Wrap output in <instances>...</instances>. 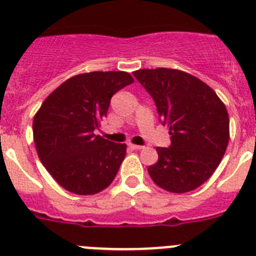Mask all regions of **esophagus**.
<instances>
[{
    "label": "esophagus",
    "instance_id": "obj_1",
    "mask_svg": "<svg viewBox=\"0 0 256 256\" xmlns=\"http://www.w3.org/2000/svg\"><path fill=\"white\" fill-rule=\"evenodd\" d=\"M132 150H141V148H144V146H140V144H128Z\"/></svg>",
    "mask_w": 256,
    "mask_h": 256
}]
</instances>
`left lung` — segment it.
<instances>
[{
	"label": "left lung",
	"mask_w": 256,
	"mask_h": 256,
	"mask_svg": "<svg viewBox=\"0 0 256 256\" xmlns=\"http://www.w3.org/2000/svg\"><path fill=\"white\" fill-rule=\"evenodd\" d=\"M155 102L168 126L169 148H158L159 160L148 174L162 188L183 194L206 182L218 168L230 140L224 104L200 79L176 69H140L133 73Z\"/></svg>",
	"instance_id": "1"
}]
</instances>
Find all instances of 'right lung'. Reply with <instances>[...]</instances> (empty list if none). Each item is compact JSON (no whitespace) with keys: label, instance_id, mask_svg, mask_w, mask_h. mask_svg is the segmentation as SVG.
<instances>
[{"label":"right lung","instance_id":"add662e5","mask_svg":"<svg viewBox=\"0 0 256 256\" xmlns=\"http://www.w3.org/2000/svg\"><path fill=\"white\" fill-rule=\"evenodd\" d=\"M134 79L126 72H92L68 79L47 97L33 119L40 162L76 195H94L114 180L126 146L94 134L110 100Z\"/></svg>","mask_w":256,"mask_h":256}]
</instances>
